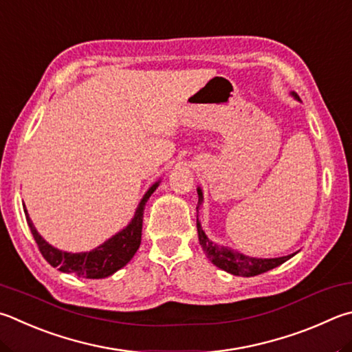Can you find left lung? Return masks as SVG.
Here are the masks:
<instances>
[{"label": "left lung", "mask_w": 352, "mask_h": 352, "mask_svg": "<svg viewBox=\"0 0 352 352\" xmlns=\"http://www.w3.org/2000/svg\"><path fill=\"white\" fill-rule=\"evenodd\" d=\"M292 97L298 100V95L296 92H291ZM198 192V204H197V214H198V208L203 201V192L201 189H197ZM197 231H198V240H200V245L203 248L206 257L212 261V263L220 267V270L226 271L232 276H240V277H254L258 276V274H263L266 271H271L274 267L280 266L285 263L286 260H289L294 257L296 254L291 255H285V257H278V258H254V257H248V255H243L234 249L228 248V246H219L217 243L210 241L206 234L201 229L200 221L197 219Z\"/></svg>", "instance_id": "8db88e82"}]
</instances>
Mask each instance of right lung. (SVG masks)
<instances>
[{
    "label": "right lung",
    "instance_id": "right-lung-1",
    "mask_svg": "<svg viewBox=\"0 0 352 352\" xmlns=\"http://www.w3.org/2000/svg\"><path fill=\"white\" fill-rule=\"evenodd\" d=\"M158 183L160 182L152 184L148 192L144 194L129 225H127L123 231L115 234L112 239L104 241L103 245H100L98 248H95L89 252L72 254L60 251V249L50 246L49 243L38 234L34 223H32L28 214V210H24L25 220H28V225L36 241L38 249H40L43 257L46 258L50 266L58 267L61 272L76 274V276L82 278H104L112 276L113 272H117L121 267L126 266L133 255H135L137 249L140 248V243H142L144 206L146 203H148L149 197L154 194Z\"/></svg>",
    "mask_w": 352,
    "mask_h": 352
}]
</instances>
